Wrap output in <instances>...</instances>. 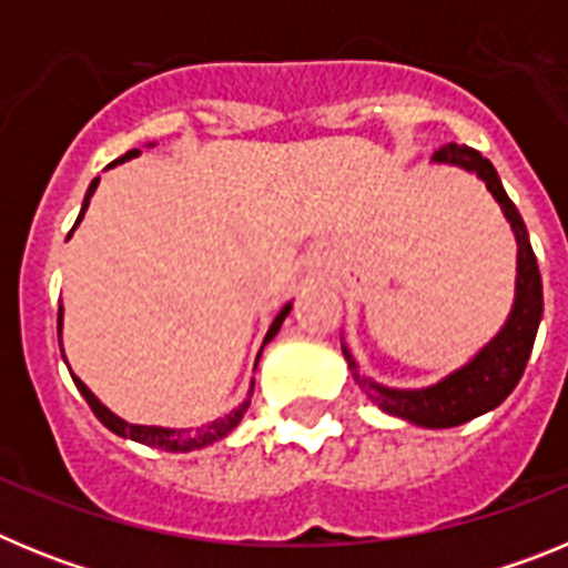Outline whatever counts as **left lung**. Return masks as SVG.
<instances>
[{
    "label": "left lung",
    "instance_id": "1",
    "mask_svg": "<svg viewBox=\"0 0 568 568\" xmlns=\"http://www.w3.org/2000/svg\"><path fill=\"white\" fill-rule=\"evenodd\" d=\"M433 162L455 164V168H464L478 175V179H484L489 193L495 195V202L500 204L504 215L509 219L511 230H515V241H518L515 307H511L504 329L469 364L455 369L453 375H446L440 384L426 386V389H389V386L375 384V381L364 378L358 373V364L353 361V355L346 353V346H341V349H344L353 378L384 413L409 420V424L429 426V429H446V426H460L466 420L489 413L498 404H504L506 395L518 386L526 361L531 355V346H535L538 324L544 318V284H540L538 258L531 253L524 219H520L518 207L506 195L489 159H484L478 150L466 148V144H444L433 153Z\"/></svg>",
    "mask_w": 568,
    "mask_h": 568
}]
</instances>
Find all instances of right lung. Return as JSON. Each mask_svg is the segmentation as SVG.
<instances>
[{
    "label": "right lung",
    "mask_w": 568,
    "mask_h": 568,
    "mask_svg": "<svg viewBox=\"0 0 568 568\" xmlns=\"http://www.w3.org/2000/svg\"><path fill=\"white\" fill-rule=\"evenodd\" d=\"M133 155H139V150H128V153H124L122 159H115V162H128V159H133ZM113 164H110V168H113ZM97 184H99V179H93V182H90L88 195H84L82 213H79L77 224L82 222L84 210H88V204H90V195L97 193ZM77 224H73V230H77ZM73 230H70V233H73ZM68 239H70V235H68ZM290 310H293V304H287V307H284L278 315H275V321H273V324H270V333H267V338H264V344L275 338V333H278V329H281V324H284V318H287V315H290ZM59 333H62V307H59ZM261 349H264V346H261ZM62 358H64V349H62ZM258 358H261V353H258ZM258 358H255V366H258ZM73 384L79 386V393L84 395V400H88V404H90L93 415H97V418L102 420L104 426H108L110 433L122 435V438H130V440H139V444L159 446V449H168V453H190V449H202V446L213 444V440H222L224 435L233 433L235 426H239V420L244 418V413H247V406H250V395H253V386H250L247 400L235 406L233 413L224 415V418H219V420H213V424L202 426V429H195V433H187V429H164V426L128 424V420H122V418H119V415L110 413L108 406H104L102 400L97 398V395L90 393L88 386H84L82 381L77 378V375H73Z\"/></svg>",
    "instance_id": "1"
}]
</instances>
